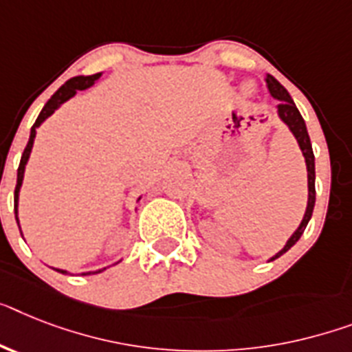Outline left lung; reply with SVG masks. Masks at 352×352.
I'll return each instance as SVG.
<instances>
[{
	"mask_svg": "<svg viewBox=\"0 0 352 352\" xmlns=\"http://www.w3.org/2000/svg\"><path fill=\"white\" fill-rule=\"evenodd\" d=\"M266 84H268V89L272 93V97H275L277 100H280L277 106L278 109V117L283 118L284 122L287 124V127L292 129V133L297 138L298 145H300L302 153H304V158H306V165H307V185H309V201H307V208H306V216L302 219L300 226H298V230L292 235V239L287 241L286 246H284L277 255H275L274 259L280 257L283 254H286L287 250L292 248L298 239H300V235L304 234L306 230L307 223L311 219L313 216V208H315V155H313V147H311V140H309V135H307L306 129V122L302 118L300 111L297 109L295 102H293V98L289 97V93L287 89L284 88L283 84L278 82L277 78L274 75H266Z\"/></svg>",
	"mask_w": 352,
	"mask_h": 352,
	"instance_id": "8db88e82",
	"label": "left lung"
}]
</instances>
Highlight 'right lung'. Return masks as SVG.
Wrapping results in <instances>:
<instances>
[{
	"instance_id": "1",
	"label": "right lung",
	"mask_w": 352,
	"mask_h": 352,
	"mask_svg": "<svg viewBox=\"0 0 352 352\" xmlns=\"http://www.w3.org/2000/svg\"><path fill=\"white\" fill-rule=\"evenodd\" d=\"M100 77V74H95V75H89V77H74L66 80L63 86H60L57 91L54 93L50 97V100L45 104L43 107V111L39 113V117H37L36 124L32 126L30 131V138H28V144H26L25 151H23V156H21V162H19V167H17V183H16V190H14V214H16V219H17V196H19V187H21V182H23V174H25V165L28 162V156H30V151H32V145H34V138H36V127H39L46 118L50 117L52 113L57 109L63 102H66L69 97H74L77 89H86L89 88L97 78ZM19 225V223H17ZM60 274H66L63 270H57ZM93 274H98V272H93ZM82 275H91V274H82Z\"/></svg>"
}]
</instances>
